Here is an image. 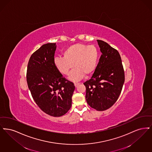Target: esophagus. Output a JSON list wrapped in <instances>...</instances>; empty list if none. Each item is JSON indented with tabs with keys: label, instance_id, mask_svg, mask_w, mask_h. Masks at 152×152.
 Segmentation results:
<instances>
[{
	"label": "esophagus",
	"instance_id": "obj_1",
	"mask_svg": "<svg viewBox=\"0 0 152 152\" xmlns=\"http://www.w3.org/2000/svg\"><path fill=\"white\" fill-rule=\"evenodd\" d=\"M79 85V83H74V85L75 86V87H77Z\"/></svg>",
	"mask_w": 152,
	"mask_h": 152
}]
</instances>
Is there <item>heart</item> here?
Wrapping results in <instances>:
<instances>
[{
  "label": "heart",
  "mask_w": 152,
  "mask_h": 152,
  "mask_svg": "<svg viewBox=\"0 0 152 152\" xmlns=\"http://www.w3.org/2000/svg\"><path fill=\"white\" fill-rule=\"evenodd\" d=\"M63 57H56L54 65L59 73L67 75L72 70L69 79L77 81L93 74L96 70L99 59V52L94 45L77 43L68 46L62 53Z\"/></svg>",
  "instance_id": "heart-1"
}]
</instances>
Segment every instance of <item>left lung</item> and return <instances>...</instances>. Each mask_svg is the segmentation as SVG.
Returning <instances> with one entry per match:
<instances>
[{
	"mask_svg": "<svg viewBox=\"0 0 152 152\" xmlns=\"http://www.w3.org/2000/svg\"><path fill=\"white\" fill-rule=\"evenodd\" d=\"M97 41L102 54L91 78L83 84L87 104L102 111L110 108L117 101L125 75L118 51L102 40Z\"/></svg>",
	"mask_w": 152,
	"mask_h": 152,
	"instance_id": "obj_1",
	"label": "left lung"
}]
</instances>
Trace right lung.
<instances>
[{
	"label": "right lung",
	"instance_id": "obj_1",
	"mask_svg": "<svg viewBox=\"0 0 152 152\" xmlns=\"http://www.w3.org/2000/svg\"><path fill=\"white\" fill-rule=\"evenodd\" d=\"M56 43H48L31 55L26 81L33 100L40 109L54 117L65 115L72 106L75 86L54 65Z\"/></svg>",
	"mask_w": 152,
	"mask_h": 152
}]
</instances>
